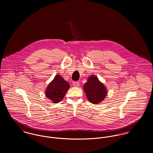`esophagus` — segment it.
Listing matches in <instances>:
<instances>
[{"instance_id":"1","label":"esophagus","mask_w":153,"mask_h":153,"mask_svg":"<svg viewBox=\"0 0 153 153\" xmlns=\"http://www.w3.org/2000/svg\"><path fill=\"white\" fill-rule=\"evenodd\" d=\"M73 85L75 87H78L79 86V82L78 81H75L73 82Z\"/></svg>"}]
</instances>
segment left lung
Returning a JSON list of instances; mask_svg holds the SVG:
<instances>
[{"instance_id": "1", "label": "left lung", "mask_w": 153, "mask_h": 153, "mask_svg": "<svg viewBox=\"0 0 153 153\" xmlns=\"http://www.w3.org/2000/svg\"><path fill=\"white\" fill-rule=\"evenodd\" d=\"M83 88L88 101L94 104L102 101L107 94V88L95 75H91L88 78Z\"/></svg>"}]
</instances>
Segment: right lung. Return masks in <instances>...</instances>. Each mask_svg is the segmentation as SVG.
Returning <instances> with one entry per match:
<instances>
[{
    "instance_id": "1",
    "label": "right lung",
    "mask_w": 153,
    "mask_h": 153,
    "mask_svg": "<svg viewBox=\"0 0 153 153\" xmlns=\"http://www.w3.org/2000/svg\"><path fill=\"white\" fill-rule=\"evenodd\" d=\"M69 84L59 75L55 76L45 91L46 97L53 103L61 102L69 88Z\"/></svg>"
}]
</instances>
